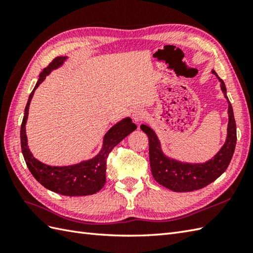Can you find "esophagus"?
<instances>
[{
	"mask_svg": "<svg viewBox=\"0 0 253 253\" xmlns=\"http://www.w3.org/2000/svg\"><path fill=\"white\" fill-rule=\"evenodd\" d=\"M131 117H132L133 122H135L136 124H139L142 122L144 117H146V112H144V110L141 109V107H137V109L132 111Z\"/></svg>",
	"mask_w": 253,
	"mask_h": 253,
	"instance_id": "obj_1",
	"label": "esophagus"
}]
</instances>
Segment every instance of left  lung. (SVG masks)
I'll list each match as a JSON object with an SVG mask.
<instances>
[{
	"label": "left lung",
	"instance_id": "left-lung-1",
	"mask_svg": "<svg viewBox=\"0 0 253 253\" xmlns=\"http://www.w3.org/2000/svg\"><path fill=\"white\" fill-rule=\"evenodd\" d=\"M212 74L217 78L221 90L228 104V124L226 139L221 149L214 157L206 162H184L166 154L161 144L157 132L149 124L141 125V130L149 138V159L152 176L161 186L175 192H188L201 189L211 184L221 176L230 163L235 151L237 135H236V122L233 107L226 94V87L223 80L217 76L214 69Z\"/></svg>",
	"mask_w": 253,
	"mask_h": 253
}]
</instances>
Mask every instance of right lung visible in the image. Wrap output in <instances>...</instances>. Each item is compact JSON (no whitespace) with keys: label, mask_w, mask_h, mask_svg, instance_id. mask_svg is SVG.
<instances>
[{"label":"right lung","mask_w":253,"mask_h":253,"mask_svg":"<svg viewBox=\"0 0 253 253\" xmlns=\"http://www.w3.org/2000/svg\"><path fill=\"white\" fill-rule=\"evenodd\" d=\"M67 56L54 58L53 62L50 63V65L44 68L43 72L39 75V80L30 93L25 107V114L20 128L21 151H23L26 164L31 174L46 189L69 197L89 196L100 191L105 185L106 159L113 148L116 147L124 138H126L130 132L135 130L137 126L132 123L129 116L124 117L123 120L114 124L105 132L99 153L95 157L84 160L79 163L64 166H52L37 160L32 155L28 147V139H27L26 133V123L28 120L30 102L36 89L44 82L45 77L49 76L52 71L62 67L63 64L67 61Z\"/></svg>","instance_id":"1"}]
</instances>
